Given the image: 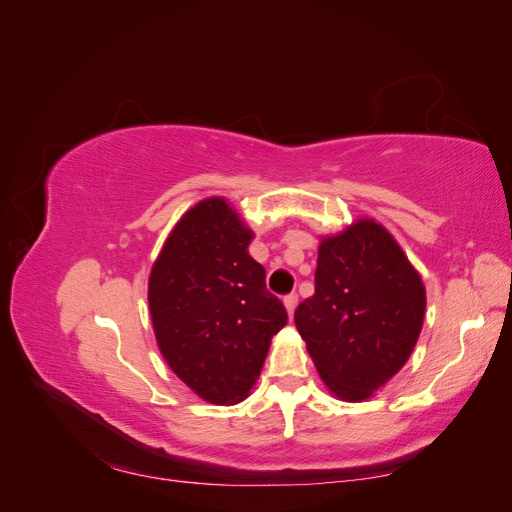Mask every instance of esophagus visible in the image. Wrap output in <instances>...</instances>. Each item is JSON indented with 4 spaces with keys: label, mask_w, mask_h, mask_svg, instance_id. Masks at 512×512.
I'll use <instances>...</instances> for the list:
<instances>
[{
    "label": "esophagus",
    "mask_w": 512,
    "mask_h": 512,
    "mask_svg": "<svg viewBox=\"0 0 512 512\" xmlns=\"http://www.w3.org/2000/svg\"><path fill=\"white\" fill-rule=\"evenodd\" d=\"M297 301H299V297L297 294H288V297L284 299V307H286V312H288V316L292 318V314H294V309H297Z\"/></svg>",
    "instance_id": "esophagus-1"
}]
</instances>
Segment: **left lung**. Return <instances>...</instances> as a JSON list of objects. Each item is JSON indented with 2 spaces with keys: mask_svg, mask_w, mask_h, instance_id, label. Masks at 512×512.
Segmentation results:
<instances>
[{
  "mask_svg": "<svg viewBox=\"0 0 512 512\" xmlns=\"http://www.w3.org/2000/svg\"><path fill=\"white\" fill-rule=\"evenodd\" d=\"M425 305V284L395 237L361 218L320 239L316 292L294 324L327 389L356 404L406 365Z\"/></svg>",
  "mask_w": 512,
  "mask_h": 512,
  "instance_id": "8db88e82",
  "label": "left lung"
}]
</instances>
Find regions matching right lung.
<instances>
[{"instance_id": "obj_1", "label": "right lung", "mask_w": 512, "mask_h": 512, "mask_svg": "<svg viewBox=\"0 0 512 512\" xmlns=\"http://www.w3.org/2000/svg\"><path fill=\"white\" fill-rule=\"evenodd\" d=\"M252 228L222 196L200 200L170 230L149 273V314L175 376L215 406L239 404L288 322L247 247Z\"/></svg>"}]
</instances>
